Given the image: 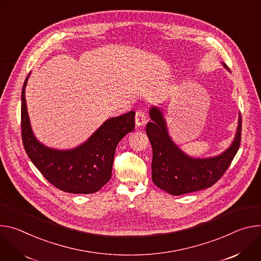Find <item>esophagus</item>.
Instances as JSON below:
<instances>
[{"mask_svg": "<svg viewBox=\"0 0 261 261\" xmlns=\"http://www.w3.org/2000/svg\"><path fill=\"white\" fill-rule=\"evenodd\" d=\"M135 122H136V125L137 126H141L143 125L144 123L146 122V114L144 111H137L136 113V117H135Z\"/></svg>", "mask_w": 261, "mask_h": 261, "instance_id": "esophagus-1", "label": "esophagus"}]
</instances>
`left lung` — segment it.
<instances>
[{
	"instance_id": "obj_1",
	"label": "left lung",
	"mask_w": 261,
	"mask_h": 261,
	"mask_svg": "<svg viewBox=\"0 0 261 261\" xmlns=\"http://www.w3.org/2000/svg\"><path fill=\"white\" fill-rule=\"evenodd\" d=\"M223 66L227 68L224 63ZM149 116L151 121L146 125V134L152 146V181L171 195L178 196L211 188L223 176L240 148L241 115L231 145L221 154L204 159L188 155L173 142L162 110L151 107Z\"/></svg>"
}]
</instances>
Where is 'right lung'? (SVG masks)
<instances>
[{
	"instance_id": "obj_1",
	"label": "right lung",
	"mask_w": 261,
	"mask_h": 261,
	"mask_svg": "<svg viewBox=\"0 0 261 261\" xmlns=\"http://www.w3.org/2000/svg\"><path fill=\"white\" fill-rule=\"evenodd\" d=\"M25 77L21 90V138L24 150L54 187L71 194L99 191L112 176L119 141L135 128V112L106 120L88 140L72 149H55L40 143L31 127L25 103Z\"/></svg>"
}]
</instances>
